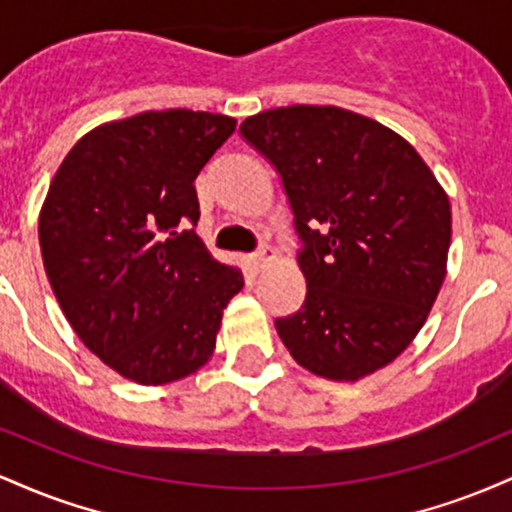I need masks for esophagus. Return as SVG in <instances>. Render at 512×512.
Instances as JSON below:
<instances>
[{
    "instance_id": "obj_1",
    "label": "esophagus",
    "mask_w": 512,
    "mask_h": 512,
    "mask_svg": "<svg viewBox=\"0 0 512 512\" xmlns=\"http://www.w3.org/2000/svg\"><path fill=\"white\" fill-rule=\"evenodd\" d=\"M274 260H276V250L272 248V245H262L260 252H255V255L250 257V264H252V269H255V272H262V269Z\"/></svg>"
}]
</instances>
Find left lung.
<instances>
[{"label": "left lung", "mask_w": 512, "mask_h": 512, "mask_svg": "<svg viewBox=\"0 0 512 512\" xmlns=\"http://www.w3.org/2000/svg\"><path fill=\"white\" fill-rule=\"evenodd\" d=\"M240 132L279 170L305 243V301L274 322L293 361L334 383L390 366L448 274V192L407 139L337 105L264 110Z\"/></svg>", "instance_id": "left-lung-1"}]
</instances>
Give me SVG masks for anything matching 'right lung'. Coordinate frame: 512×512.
<instances>
[{"label": "right lung", "mask_w": 512, "mask_h": 512, "mask_svg": "<svg viewBox=\"0 0 512 512\" xmlns=\"http://www.w3.org/2000/svg\"><path fill=\"white\" fill-rule=\"evenodd\" d=\"M236 125L185 108L103 122L50 182L38 238L52 291L86 349L132 383L197 373L243 289L190 228L199 170Z\"/></svg>", "instance_id": "obj_1"}]
</instances>
